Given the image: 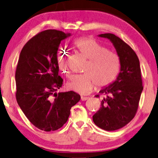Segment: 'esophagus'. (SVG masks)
<instances>
[{"label": "esophagus", "mask_w": 158, "mask_h": 158, "mask_svg": "<svg viewBox=\"0 0 158 158\" xmlns=\"http://www.w3.org/2000/svg\"><path fill=\"white\" fill-rule=\"evenodd\" d=\"M88 97H85V96H81V100L82 101H85L88 100Z\"/></svg>", "instance_id": "esophagus-1"}]
</instances>
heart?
Returning a JSON list of instances; mask_svg holds the SVG:
<instances>
[{"label": "heart", "instance_id": "b5f03b06", "mask_svg": "<svg viewBox=\"0 0 158 158\" xmlns=\"http://www.w3.org/2000/svg\"><path fill=\"white\" fill-rule=\"evenodd\" d=\"M74 45L88 62L83 69V74L72 76L67 82V87L80 94L91 93L95 85L102 88L114 81L120 70V59L116 53L107 50L103 44L90 37H82L74 41ZM59 69L65 76L69 73L67 53L60 51L58 53Z\"/></svg>", "mask_w": 158, "mask_h": 158}]
</instances>
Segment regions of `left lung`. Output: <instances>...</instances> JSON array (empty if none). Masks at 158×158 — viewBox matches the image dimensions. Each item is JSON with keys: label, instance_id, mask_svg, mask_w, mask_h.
<instances>
[{"label": "left lung", "instance_id": "obj_1", "mask_svg": "<svg viewBox=\"0 0 158 158\" xmlns=\"http://www.w3.org/2000/svg\"><path fill=\"white\" fill-rule=\"evenodd\" d=\"M98 36L111 41L120 59V73L115 81L100 91L106 96L93 115L96 126L110 131L123 128L134 118L143 87L139 59L131 47L113 34Z\"/></svg>", "mask_w": 158, "mask_h": 158}]
</instances>
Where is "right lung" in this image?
<instances>
[{"instance_id":"1","label":"right lung","mask_w":158,"mask_h":158,"mask_svg":"<svg viewBox=\"0 0 158 158\" xmlns=\"http://www.w3.org/2000/svg\"><path fill=\"white\" fill-rule=\"evenodd\" d=\"M70 33L48 29L33 37L20 53L16 75V100L28 120L49 132L67 123L80 96L73 91L57 92L63 80L58 75L57 53Z\"/></svg>"}]
</instances>
